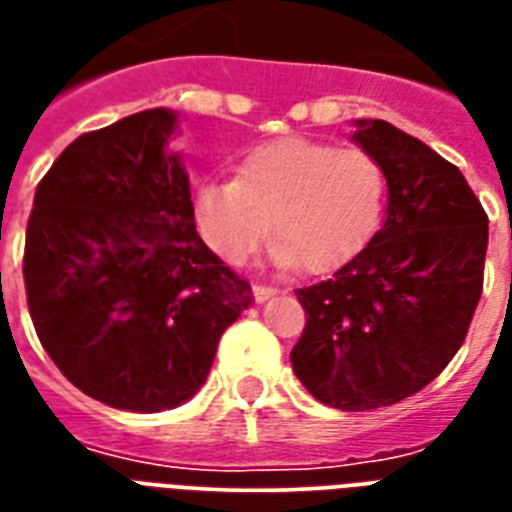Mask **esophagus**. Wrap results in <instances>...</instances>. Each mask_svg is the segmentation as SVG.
<instances>
[{"instance_id": "34e87169", "label": "esophagus", "mask_w": 512, "mask_h": 512, "mask_svg": "<svg viewBox=\"0 0 512 512\" xmlns=\"http://www.w3.org/2000/svg\"><path fill=\"white\" fill-rule=\"evenodd\" d=\"M252 295H255L257 303H265V300H271L273 295H279V289L263 287V284H255V287H252Z\"/></svg>"}]
</instances>
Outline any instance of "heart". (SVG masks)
<instances>
[{"label": "heart", "mask_w": 512, "mask_h": 512, "mask_svg": "<svg viewBox=\"0 0 512 512\" xmlns=\"http://www.w3.org/2000/svg\"><path fill=\"white\" fill-rule=\"evenodd\" d=\"M385 204V172L358 148L279 138L252 148L236 180L204 185L196 220L225 263H247L271 233L273 260L324 273L372 239Z\"/></svg>", "instance_id": "obj_1"}]
</instances>
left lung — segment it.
Returning a JSON list of instances; mask_svg holds the SVG:
<instances>
[{"label": "left lung", "mask_w": 512, "mask_h": 512, "mask_svg": "<svg viewBox=\"0 0 512 512\" xmlns=\"http://www.w3.org/2000/svg\"><path fill=\"white\" fill-rule=\"evenodd\" d=\"M353 143L380 162L388 209L369 244L327 281L297 289L305 308L292 369L342 412L404 401L460 350L484 289L489 217L462 172L382 119Z\"/></svg>", "instance_id": "left-lung-1"}]
</instances>
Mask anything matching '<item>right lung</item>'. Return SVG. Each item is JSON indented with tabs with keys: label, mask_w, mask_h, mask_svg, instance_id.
<instances>
[{
	"label": "right lung",
	"mask_w": 512,
	"mask_h": 512,
	"mask_svg": "<svg viewBox=\"0 0 512 512\" xmlns=\"http://www.w3.org/2000/svg\"><path fill=\"white\" fill-rule=\"evenodd\" d=\"M177 114L148 108L55 159L28 217L23 279L44 350L95 401L154 414L204 385L252 287L201 241Z\"/></svg>",
	"instance_id": "obj_1"
}]
</instances>
